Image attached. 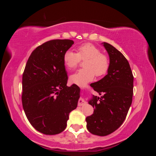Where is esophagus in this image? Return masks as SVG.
Instances as JSON below:
<instances>
[{"label": "esophagus", "mask_w": 156, "mask_h": 156, "mask_svg": "<svg viewBox=\"0 0 156 156\" xmlns=\"http://www.w3.org/2000/svg\"><path fill=\"white\" fill-rule=\"evenodd\" d=\"M84 104H85V101H84V99H83V98L79 99V100H78V106H83V105H84Z\"/></svg>", "instance_id": "obj_1"}]
</instances>
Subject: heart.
Here are the masks:
<instances>
[{"instance_id": "obj_1", "label": "heart", "mask_w": 156, "mask_h": 156, "mask_svg": "<svg viewBox=\"0 0 156 156\" xmlns=\"http://www.w3.org/2000/svg\"><path fill=\"white\" fill-rule=\"evenodd\" d=\"M78 53L67 50L63 56L65 65L69 69L76 68L80 62L85 60L84 69H82L70 76L73 83L83 86L93 80L96 76H104L109 67L108 57L102 53L97 47L91 43H85L77 48Z\"/></svg>"}]
</instances>
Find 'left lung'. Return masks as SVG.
<instances>
[{
	"label": "left lung",
	"mask_w": 156,
	"mask_h": 156,
	"mask_svg": "<svg viewBox=\"0 0 156 156\" xmlns=\"http://www.w3.org/2000/svg\"><path fill=\"white\" fill-rule=\"evenodd\" d=\"M109 56V67L103 78L90 85L101 97L93 96L89 103L95 108L86 118L87 128L94 135L105 136L120 127L132 102L133 76L128 60L120 51L103 43Z\"/></svg>",
	"instance_id": "8db88e82"
}]
</instances>
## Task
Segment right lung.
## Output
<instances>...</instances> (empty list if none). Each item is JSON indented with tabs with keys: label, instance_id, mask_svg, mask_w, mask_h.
Here are the masks:
<instances>
[{
	"label": "right lung",
	"instance_id": "obj_1",
	"mask_svg": "<svg viewBox=\"0 0 156 156\" xmlns=\"http://www.w3.org/2000/svg\"><path fill=\"white\" fill-rule=\"evenodd\" d=\"M74 43L51 40L34 50L23 74V107L29 122L45 135L61 133L69 113L77 107L80 88L67 87L63 56Z\"/></svg>",
	"mask_w": 156,
	"mask_h": 156
}]
</instances>
